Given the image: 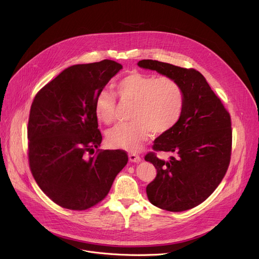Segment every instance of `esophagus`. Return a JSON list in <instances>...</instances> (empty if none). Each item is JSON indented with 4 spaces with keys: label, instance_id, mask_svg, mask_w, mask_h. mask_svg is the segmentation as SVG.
I'll return each instance as SVG.
<instances>
[{
    "label": "esophagus",
    "instance_id": "esophagus-1",
    "mask_svg": "<svg viewBox=\"0 0 259 259\" xmlns=\"http://www.w3.org/2000/svg\"><path fill=\"white\" fill-rule=\"evenodd\" d=\"M129 159L131 161H133V162H140V161H142V157L139 154H137V153H130L129 154Z\"/></svg>",
    "mask_w": 259,
    "mask_h": 259
}]
</instances>
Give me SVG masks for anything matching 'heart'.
Returning <instances> with one entry per match:
<instances>
[{
    "mask_svg": "<svg viewBox=\"0 0 259 259\" xmlns=\"http://www.w3.org/2000/svg\"><path fill=\"white\" fill-rule=\"evenodd\" d=\"M115 94L120 104H132L129 113L132 121L118 125L107 133V142L112 148L138 151L151 131L155 134L169 132L184 113L185 90L178 80L169 76L130 72L115 84ZM116 97L103 90L95 98L94 113L104 124L115 120Z\"/></svg>",
    "mask_w": 259,
    "mask_h": 259,
    "instance_id": "1",
    "label": "heart"
}]
</instances>
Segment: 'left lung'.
<instances>
[{
    "mask_svg": "<svg viewBox=\"0 0 259 259\" xmlns=\"http://www.w3.org/2000/svg\"><path fill=\"white\" fill-rule=\"evenodd\" d=\"M138 65L176 79L185 90L180 121L154 141V151L148 152L145 160L156 169L155 179L146 188L149 201L166 211H187L205 201L227 173L232 152L230 113L193 68L153 60H142ZM159 151L176 156L165 162L157 157Z\"/></svg>",
    "mask_w": 259,
    "mask_h": 259,
    "instance_id": "obj_1",
    "label": "left lung"
}]
</instances>
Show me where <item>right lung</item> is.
I'll return each instance as SVG.
<instances>
[{
  "mask_svg": "<svg viewBox=\"0 0 259 259\" xmlns=\"http://www.w3.org/2000/svg\"><path fill=\"white\" fill-rule=\"evenodd\" d=\"M121 68L111 60L73 65L33 99L27 127L29 168L40 190L65 209L98 205L127 165L126 151L98 149L102 133L94 113L95 98Z\"/></svg>",
  "mask_w": 259,
  "mask_h": 259,
  "instance_id": "obj_1",
  "label": "right lung"
}]
</instances>
